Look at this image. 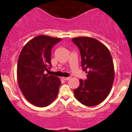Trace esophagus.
I'll list each match as a JSON object with an SVG mask.
<instances>
[{
  "mask_svg": "<svg viewBox=\"0 0 132 132\" xmlns=\"http://www.w3.org/2000/svg\"><path fill=\"white\" fill-rule=\"evenodd\" d=\"M70 78H71V77H62V79H64V80H70Z\"/></svg>",
  "mask_w": 132,
  "mask_h": 132,
  "instance_id": "1",
  "label": "esophagus"
}]
</instances>
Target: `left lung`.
<instances>
[{"instance_id":"1","label":"left lung","mask_w":132,"mask_h":132,"mask_svg":"<svg viewBox=\"0 0 132 132\" xmlns=\"http://www.w3.org/2000/svg\"><path fill=\"white\" fill-rule=\"evenodd\" d=\"M80 50L83 70L87 79L80 80L74 90L75 98L86 106L100 104L109 94L114 80V65L111 54L105 45L87 37L73 38Z\"/></svg>"}]
</instances>
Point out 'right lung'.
<instances>
[{"mask_svg":"<svg viewBox=\"0 0 132 132\" xmlns=\"http://www.w3.org/2000/svg\"><path fill=\"white\" fill-rule=\"evenodd\" d=\"M62 39L38 35L21 50L17 63V81L25 98L37 107H46L56 98L60 79L45 75L51 67V50Z\"/></svg>","mask_w":132,"mask_h":132,"instance_id":"add662e5","label":"right lung"}]
</instances>
